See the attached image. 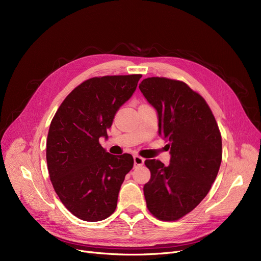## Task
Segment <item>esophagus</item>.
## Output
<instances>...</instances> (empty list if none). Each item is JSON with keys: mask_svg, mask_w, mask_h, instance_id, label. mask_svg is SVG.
<instances>
[{"mask_svg": "<svg viewBox=\"0 0 261 261\" xmlns=\"http://www.w3.org/2000/svg\"><path fill=\"white\" fill-rule=\"evenodd\" d=\"M133 160H134V166H135V167H136V166H142V165H144L145 160H144L143 158H141V156H139V155H134V156H133Z\"/></svg>", "mask_w": 261, "mask_h": 261, "instance_id": "1", "label": "esophagus"}]
</instances>
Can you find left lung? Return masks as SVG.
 Masks as SVG:
<instances>
[{"mask_svg":"<svg viewBox=\"0 0 261 261\" xmlns=\"http://www.w3.org/2000/svg\"><path fill=\"white\" fill-rule=\"evenodd\" d=\"M144 97L158 113L159 135L170 147V164L146 160L151 177L144 185L149 212L174 221L206 197L222 160V141L206 101L186 84L168 78H146Z\"/></svg>","mask_w":261,"mask_h":261,"instance_id":"8db88e82","label":"left lung"}]
</instances>
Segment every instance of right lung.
Returning <instances> with one entry per match:
<instances>
[{
	"instance_id": "1",
	"label": "right lung",
	"mask_w": 261,
	"mask_h": 261,
	"mask_svg": "<svg viewBox=\"0 0 261 261\" xmlns=\"http://www.w3.org/2000/svg\"><path fill=\"white\" fill-rule=\"evenodd\" d=\"M141 77L105 76L82 82L66 96L50 122L46 142L50 181L64 206L81 220L101 221L116 208L133 158L107 152L99 139L108 138L107 130Z\"/></svg>"
}]
</instances>
